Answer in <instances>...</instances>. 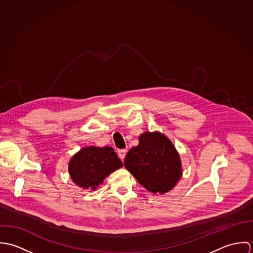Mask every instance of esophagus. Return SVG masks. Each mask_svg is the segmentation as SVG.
I'll return each instance as SVG.
<instances>
[{
    "label": "esophagus",
    "instance_id": "esophagus-1",
    "mask_svg": "<svg viewBox=\"0 0 253 253\" xmlns=\"http://www.w3.org/2000/svg\"><path fill=\"white\" fill-rule=\"evenodd\" d=\"M118 154H119V157H120V159H121L122 161H124V159L126 158V150H125V149L119 150Z\"/></svg>",
    "mask_w": 253,
    "mask_h": 253
}]
</instances>
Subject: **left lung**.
I'll use <instances>...</instances> for the list:
<instances>
[{"label": "left lung", "instance_id": "1", "mask_svg": "<svg viewBox=\"0 0 253 253\" xmlns=\"http://www.w3.org/2000/svg\"><path fill=\"white\" fill-rule=\"evenodd\" d=\"M125 168L153 194L172 190L182 176L180 155L170 139L160 131H145L139 143L126 156Z\"/></svg>", "mask_w": 253, "mask_h": 253}]
</instances>
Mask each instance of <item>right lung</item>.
<instances>
[{
  "instance_id": "add662e5",
  "label": "right lung",
  "mask_w": 253,
  "mask_h": 253,
  "mask_svg": "<svg viewBox=\"0 0 253 253\" xmlns=\"http://www.w3.org/2000/svg\"><path fill=\"white\" fill-rule=\"evenodd\" d=\"M122 167L123 163L112 147L86 146L70 159L68 171L77 186L94 191L108 175Z\"/></svg>"
}]
</instances>
